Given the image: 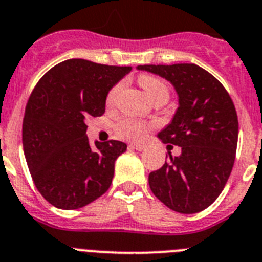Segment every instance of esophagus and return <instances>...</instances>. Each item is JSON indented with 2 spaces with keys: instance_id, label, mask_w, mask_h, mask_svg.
I'll list each match as a JSON object with an SVG mask.
<instances>
[{
  "instance_id": "obj_1",
  "label": "esophagus",
  "mask_w": 262,
  "mask_h": 262,
  "mask_svg": "<svg viewBox=\"0 0 262 262\" xmlns=\"http://www.w3.org/2000/svg\"><path fill=\"white\" fill-rule=\"evenodd\" d=\"M130 148L136 149V150H138V151H141V150H144L145 148H146V145H145V144H137V142H136V144H130Z\"/></svg>"
}]
</instances>
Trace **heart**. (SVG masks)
Segmentation results:
<instances>
[{
    "mask_svg": "<svg viewBox=\"0 0 262 262\" xmlns=\"http://www.w3.org/2000/svg\"><path fill=\"white\" fill-rule=\"evenodd\" d=\"M140 83L144 88L145 92L148 93L149 97L153 101L158 100H168L169 98V86L168 83L165 82L162 78L157 76H151V74H142L140 76ZM124 86V83L118 82L117 85H114L109 93L106 96V104L113 105L117 100L118 94H120L121 89ZM149 125L145 122L137 120H130V118H125L121 120L117 125H116V130L118 135L124 138H130V140H136V138L144 137L145 133L148 132Z\"/></svg>",
    "mask_w": 262,
    "mask_h": 262,
    "instance_id": "1",
    "label": "heart"
}]
</instances>
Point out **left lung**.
<instances>
[{
    "mask_svg": "<svg viewBox=\"0 0 262 262\" xmlns=\"http://www.w3.org/2000/svg\"><path fill=\"white\" fill-rule=\"evenodd\" d=\"M137 69L164 77L179 94V109L158 137L164 144L181 146V155L170 156L149 174L150 190L174 212H201L223 192L234 164L238 140L234 104L223 83L194 63Z\"/></svg>",
    "mask_w": 262,
    "mask_h": 262,
    "instance_id": "8db88e82",
    "label": "left lung"
}]
</instances>
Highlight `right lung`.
Returning a JSON list of instances; mask_svg holds the SVG:
<instances>
[{"mask_svg": "<svg viewBox=\"0 0 262 262\" xmlns=\"http://www.w3.org/2000/svg\"><path fill=\"white\" fill-rule=\"evenodd\" d=\"M130 70L72 58L48 70L33 89L23 122L24 153L36 188L58 209L82 208L111 186L114 161L126 144L92 146L86 121L105 113L107 92Z\"/></svg>", "mask_w": 262, "mask_h": 262, "instance_id": "right-lung-1", "label": "right lung"}]
</instances>
